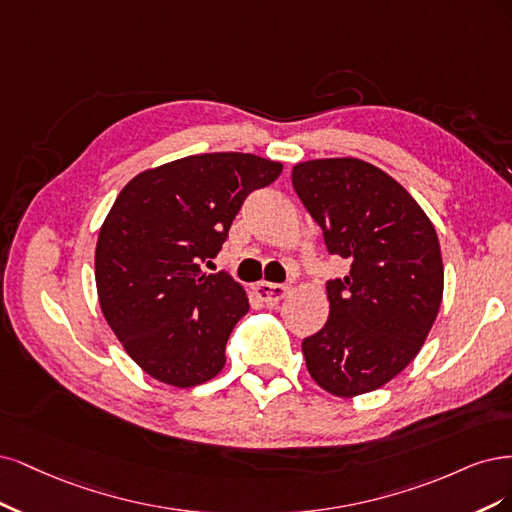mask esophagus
<instances>
[{
    "label": "esophagus",
    "instance_id": "34e87169",
    "mask_svg": "<svg viewBox=\"0 0 512 512\" xmlns=\"http://www.w3.org/2000/svg\"><path fill=\"white\" fill-rule=\"evenodd\" d=\"M257 298L266 304H276L285 298L289 293L287 285H278V283H266V280H261V283L255 287Z\"/></svg>",
    "mask_w": 512,
    "mask_h": 512
}]
</instances>
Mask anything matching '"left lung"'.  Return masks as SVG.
Wrapping results in <instances>:
<instances>
[{
    "label": "left lung",
    "mask_w": 512,
    "mask_h": 512,
    "mask_svg": "<svg viewBox=\"0 0 512 512\" xmlns=\"http://www.w3.org/2000/svg\"><path fill=\"white\" fill-rule=\"evenodd\" d=\"M291 183L329 255L351 263L327 280L329 319L302 342L306 368L338 398L374 391L417 357L436 321V229L398 180L361 159L298 163Z\"/></svg>",
    "instance_id": "left-lung-1"
}]
</instances>
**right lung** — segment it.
<instances>
[{
    "instance_id": "1",
    "label": "right lung",
    "mask_w": 512,
    "mask_h": 512,
    "mask_svg": "<svg viewBox=\"0 0 512 512\" xmlns=\"http://www.w3.org/2000/svg\"><path fill=\"white\" fill-rule=\"evenodd\" d=\"M283 163L249 153H204L131 178L100 229V306L129 357L153 378L195 387L225 366V344L249 312L227 272H204L253 191Z\"/></svg>"
}]
</instances>
